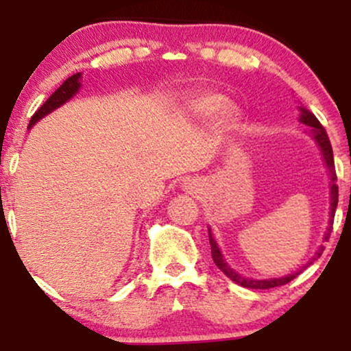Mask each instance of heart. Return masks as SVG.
Wrapping results in <instances>:
<instances>
[{
	"label": "heart",
	"mask_w": 351,
	"mask_h": 351,
	"mask_svg": "<svg viewBox=\"0 0 351 351\" xmlns=\"http://www.w3.org/2000/svg\"><path fill=\"white\" fill-rule=\"evenodd\" d=\"M226 99L217 94H203L191 102V114L196 119L206 120L216 115V125L223 130L232 128L237 122V112L231 106H224Z\"/></svg>",
	"instance_id": "heart-1"
}]
</instances>
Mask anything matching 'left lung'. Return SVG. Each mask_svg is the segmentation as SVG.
<instances>
[{
	"label": "left lung",
	"instance_id": "8db88e82",
	"mask_svg": "<svg viewBox=\"0 0 351 351\" xmlns=\"http://www.w3.org/2000/svg\"><path fill=\"white\" fill-rule=\"evenodd\" d=\"M300 122L304 125H307V127L312 128V135L313 138L317 140L318 147H320L322 150V155H324V160L325 163H327V168L330 170V175H332V199H330V203H332V219H330V228L327 231V234H325V241L330 237V232H332V224H333V216H335V209H337V204H338V186L335 184V180H337V175H335V162H333V152H332V145H330V140H328V135L327 132H325V128L322 127V123L318 122V119L315 115L312 114V112L308 110V108L305 107H300ZM209 232V244H211V256H213V261H215V264L217 267L221 269L226 276L229 277L231 280H234L236 284L243 285V287H247V289H272V287H279V285H285L289 284V282L295 279L299 274L304 271V269H300V271H297L295 274H291V276L287 277H280V279H271V280H252V279H245V277L241 276V274H237L232 271L229 265L224 263L223 256H221V251L219 247H217L215 237L211 236V231ZM324 245H320V249H318L315 256L312 257V261H315L317 257L322 256V252H324ZM312 264V263H308Z\"/></svg>",
	"mask_w": 351,
	"mask_h": 351
}]
</instances>
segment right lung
I'll use <instances>...</instances> for the list:
<instances>
[{"mask_svg":"<svg viewBox=\"0 0 351 351\" xmlns=\"http://www.w3.org/2000/svg\"><path fill=\"white\" fill-rule=\"evenodd\" d=\"M79 80H80V74H74V75H71L69 79L64 80L62 86H60L58 90H54V94H52L51 97L47 99L46 102H44L43 106L34 112V115L31 117L29 127H33V125L38 122L39 119H43L44 115H47L49 112L54 110V108H58L62 106L64 102H67V100H69L72 95L79 90V87H80Z\"/></svg>","mask_w":351,"mask_h":351,"instance_id":"right-lung-1","label":"right lung"}]
</instances>
